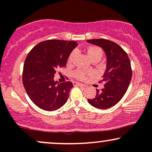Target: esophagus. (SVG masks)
Returning a JSON list of instances; mask_svg holds the SVG:
<instances>
[{
    "label": "esophagus",
    "mask_w": 152,
    "mask_h": 152,
    "mask_svg": "<svg viewBox=\"0 0 152 152\" xmlns=\"http://www.w3.org/2000/svg\"><path fill=\"white\" fill-rule=\"evenodd\" d=\"M74 86H81V87H83V88H85L86 86V85L83 84V83H78V82L77 81H74Z\"/></svg>",
    "instance_id": "34e87169"
}]
</instances>
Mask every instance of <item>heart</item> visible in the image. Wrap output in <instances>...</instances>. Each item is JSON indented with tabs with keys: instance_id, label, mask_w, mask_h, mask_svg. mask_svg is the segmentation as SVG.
I'll use <instances>...</instances> for the list:
<instances>
[{
	"instance_id": "1",
	"label": "heart",
	"mask_w": 152,
	"mask_h": 152,
	"mask_svg": "<svg viewBox=\"0 0 152 152\" xmlns=\"http://www.w3.org/2000/svg\"><path fill=\"white\" fill-rule=\"evenodd\" d=\"M87 53H88V56L90 57V58L91 60H93L94 58H102L103 56V51L99 47L96 46H91L88 48L87 50ZM75 55H76V51L74 50L73 52H71L70 56H69V58H68V63L69 64H71L74 60ZM73 75L75 78H78V79L80 80H85L86 78V76L88 74L85 71L81 70V69H77V70L74 71V73H73Z\"/></svg>"
}]
</instances>
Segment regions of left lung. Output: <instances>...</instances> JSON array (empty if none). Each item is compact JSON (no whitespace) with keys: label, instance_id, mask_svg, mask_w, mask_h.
I'll return each mask as SVG.
<instances>
[{"label":"left lung","instance_id":"8db88e82","mask_svg":"<svg viewBox=\"0 0 152 152\" xmlns=\"http://www.w3.org/2000/svg\"><path fill=\"white\" fill-rule=\"evenodd\" d=\"M87 42L101 47L107 59L102 80L104 88L96 89L95 98L88 99V102L97 109H109L116 105L128 89L132 76L130 60L123 48L113 41L100 38Z\"/></svg>","mask_w":152,"mask_h":152}]
</instances>
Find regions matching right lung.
I'll use <instances>...</instances> for the list:
<instances>
[{
	"label": "right lung",
	"mask_w": 152,
	"mask_h": 152,
	"mask_svg": "<svg viewBox=\"0 0 152 152\" xmlns=\"http://www.w3.org/2000/svg\"><path fill=\"white\" fill-rule=\"evenodd\" d=\"M76 41L48 40L36 45L28 54L23 71V83L31 100L40 109L52 111L67 102L74 87L71 81H54L59 67L66 65Z\"/></svg>",
	"instance_id": "1"
}]
</instances>
